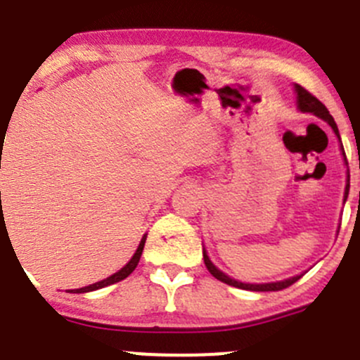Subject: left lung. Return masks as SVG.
<instances>
[{"label": "left lung", "mask_w": 360, "mask_h": 360, "mask_svg": "<svg viewBox=\"0 0 360 360\" xmlns=\"http://www.w3.org/2000/svg\"><path fill=\"white\" fill-rule=\"evenodd\" d=\"M294 92H296V106L297 110L301 112H311L314 116H317V118L324 120L326 123H328L329 127L333 129V132H335V136L338 137V143H340V150H341V155H343V160L347 162V157H345V150H343V144H341V137H340V132H338V127L335 123V120H333V116L329 115L328 108L324 106V104L321 103L319 99H315L311 94H308L307 90L303 89V86L300 85H294ZM348 190H350V177H348V170H347V184H345V193H343V203L347 202L348 198ZM341 224V223H340ZM203 263H205L207 270L210 271V275L212 277H216L217 281L224 282V284L228 285H233V288H238V289H245V291H256V292H264V291H281V289H285L289 288V285H292L294 282L300 281L301 277H303V274L300 275H294V277H289V278H284V281H275V282H261V284H256V282H242V281H237V278L230 277V275H226L224 271H221L219 268L216 266V264L210 261L209 254H207L205 248H203Z\"/></svg>", "instance_id": "left-lung-1"}]
</instances>
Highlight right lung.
<instances>
[{"mask_svg": "<svg viewBox=\"0 0 360 360\" xmlns=\"http://www.w3.org/2000/svg\"><path fill=\"white\" fill-rule=\"evenodd\" d=\"M1 141H3V139H1ZM146 237H148V233H144V235H143V238H141L139 245H137L136 252H134V256L130 257V261H129V263L125 264V266L122 268V270H118V271H116V274L110 275V277H108V278H104V281H99V282H96V284L85 285V288H79V289H71V291H69V292H76V294H79V292H92V291H97V289H103V288H106V285L116 284V282H120V281H123V278H127V277H129V275L132 274L134 270H136L137 263H139V259H141V254H143V249H144V244H146Z\"/></svg>", "mask_w": 360, "mask_h": 360, "instance_id": "obj_1", "label": "right lung"}]
</instances>
